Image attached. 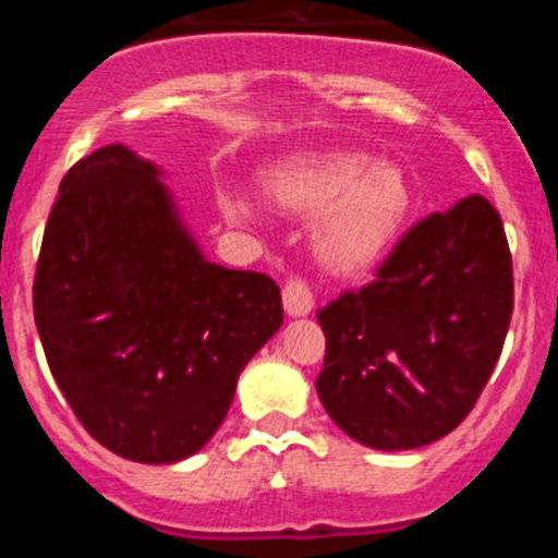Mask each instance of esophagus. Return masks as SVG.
I'll return each instance as SVG.
<instances>
[{"label":"esophagus","mask_w":558,"mask_h":558,"mask_svg":"<svg viewBox=\"0 0 558 558\" xmlns=\"http://www.w3.org/2000/svg\"><path fill=\"white\" fill-rule=\"evenodd\" d=\"M282 299H284V313L288 315H310L313 313L315 302H313V290L304 279H288L282 290Z\"/></svg>","instance_id":"34e87169"}]
</instances>
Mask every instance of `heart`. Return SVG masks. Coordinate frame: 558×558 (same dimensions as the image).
<instances>
[{"label":"heart","mask_w":558,"mask_h":558,"mask_svg":"<svg viewBox=\"0 0 558 558\" xmlns=\"http://www.w3.org/2000/svg\"><path fill=\"white\" fill-rule=\"evenodd\" d=\"M265 198L276 209L313 218L310 240L318 263L335 274H360L377 265L411 211L405 172L366 153H299L263 172ZM220 209L234 223L256 218L243 190H220Z\"/></svg>","instance_id":"obj_1"}]
</instances>
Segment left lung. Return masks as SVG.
<instances>
[{
    "label": "left lung",
    "mask_w": 558,
    "mask_h": 558,
    "mask_svg": "<svg viewBox=\"0 0 558 558\" xmlns=\"http://www.w3.org/2000/svg\"><path fill=\"white\" fill-rule=\"evenodd\" d=\"M511 310L502 220L483 195H470L413 226L374 282L318 310L327 335L318 397L360 445H433L475 408Z\"/></svg>",
    "instance_id": "1"
}]
</instances>
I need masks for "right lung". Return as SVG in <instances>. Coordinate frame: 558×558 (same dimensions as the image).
Here are the masks:
<instances>
[{
	"label": "right lung",
	"instance_id": "1",
	"mask_svg": "<svg viewBox=\"0 0 558 558\" xmlns=\"http://www.w3.org/2000/svg\"><path fill=\"white\" fill-rule=\"evenodd\" d=\"M159 175L125 145L77 161L58 186L33 284L69 408L102 447L140 463L198 452L284 318L270 276L201 254Z\"/></svg>",
	"mask_w": 558,
	"mask_h": 558
}]
</instances>
